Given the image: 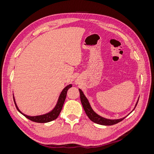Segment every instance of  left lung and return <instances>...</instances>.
Instances as JSON below:
<instances>
[{
    "label": "left lung",
    "mask_w": 154,
    "mask_h": 154,
    "mask_svg": "<svg viewBox=\"0 0 154 154\" xmlns=\"http://www.w3.org/2000/svg\"><path fill=\"white\" fill-rule=\"evenodd\" d=\"M79 92H80V100L82 102V104L83 106V108L84 109L85 113L87 114V116H88V118H89L92 122H93L95 123L99 124V125H106V126H110V125H115L116 123H118L120 122H122L123 119H124L127 116H128L130 113L132 112V111H134V110L136 108L137 104L138 103V100L139 98L136 102V105H135L134 108L133 109V110L130 112L125 117L123 118H120V119H107V118H105L102 116H100L99 114H97L96 112H95L94 110L92 109V108L91 106V104L88 101V99L86 97V96H85V94H83V91L79 88Z\"/></svg>",
    "instance_id": "obj_1"
}]
</instances>
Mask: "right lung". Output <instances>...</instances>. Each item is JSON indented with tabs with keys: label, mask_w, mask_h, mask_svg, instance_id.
<instances>
[{
	"label": "right lung",
	"mask_w": 154,
	"mask_h": 154,
	"mask_svg": "<svg viewBox=\"0 0 154 154\" xmlns=\"http://www.w3.org/2000/svg\"><path fill=\"white\" fill-rule=\"evenodd\" d=\"M71 87H72V84H69L63 88L62 91L61 92V93H60V94L58 97V101H57V103L54 106V108L50 112H49L44 114L38 115V116H27L23 112H22L20 110V109H18L14 96H13V100H14V102H15V106L17 107L18 111L19 112L20 114H22L23 116H24L26 118L29 119V120L32 121V122H34L36 123H48L50 122H52V121L56 119L58 117L60 112H61V110L62 109V107H63V103L65 102V100H66V96H67V92L69 88H71Z\"/></svg>",
	"instance_id": "right-lung-1"
}]
</instances>
